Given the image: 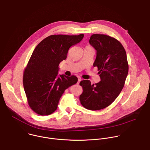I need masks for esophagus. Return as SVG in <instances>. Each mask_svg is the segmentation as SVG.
<instances>
[{
    "label": "esophagus",
    "mask_w": 150,
    "mask_h": 150,
    "mask_svg": "<svg viewBox=\"0 0 150 150\" xmlns=\"http://www.w3.org/2000/svg\"><path fill=\"white\" fill-rule=\"evenodd\" d=\"M81 81V78H78V84H79V82Z\"/></svg>",
    "instance_id": "esophagus-1"
}]
</instances>
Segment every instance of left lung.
<instances>
[{
  "instance_id": "obj_1",
  "label": "left lung",
  "mask_w": 150,
  "mask_h": 150,
  "mask_svg": "<svg viewBox=\"0 0 150 150\" xmlns=\"http://www.w3.org/2000/svg\"><path fill=\"white\" fill-rule=\"evenodd\" d=\"M90 44L96 50L93 67H97L100 81L91 84L89 80L80 82L83 92L81 105L87 109L98 110L111 105L123 89L129 72L126 51L116 39L105 34L91 35Z\"/></svg>"
}]
</instances>
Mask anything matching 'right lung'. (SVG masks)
Returning <instances> with one entry per match:
<instances>
[{
	"label": "right lung",
	"mask_w": 150,
	"mask_h": 150,
	"mask_svg": "<svg viewBox=\"0 0 150 150\" xmlns=\"http://www.w3.org/2000/svg\"><path fill=\"white\" fill-rule=\"evenodd\" d=\"M84 34L51 35L35 48L23 74V86L30 108L45 116L54 112L65 89L78 78L58 75L59 64L66 59L69 48L79 43Z\"/></svg>",
	"instance_id": "1"
}]
</instances>
